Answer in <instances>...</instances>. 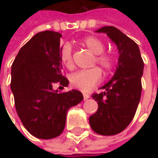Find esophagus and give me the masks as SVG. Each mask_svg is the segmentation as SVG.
Returning a JSON list of instances; mask_svg holds the SVG:
<instances>
[{
  "mask_svg": "<svg viewBox=\"0 0 158 158\" xmlns=\"http://www.w3.org/2000/svg\"><path fill=\"white\" fill-rule=\"evenodd\" d=\"M82 95H83V98H84V100H87L88 98H89V97H90V96H89V94H87V93H83Z\"/></svg>",
  "mask_w": 158,
  "mask_h": 158,
  "instance_id": "esophagus-1",
  "label": "esophagus"
}]
</instances>
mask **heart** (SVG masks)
I'll list each match as a JSON object with an SVG mask.
<instances>
[{
  "mask_svg": "<svg viewBox=\"0 0 158 158\" xmlns=\"http://www.w3.org/2000/svg\"><path fill=\"white\" fill-rule=\"evenodd\" d=\"M83 45L96 54L95 62L100 65L106 72L112 71L116 66V59L110 53H104L105 45L98 38L95 36H88L82 40ZM60 59L61 63L67 69H72L74 66L72 58V48L69 44H64L60 51ZM102 71L99 68L95 67L87 70H80L70 76V82L72 86L81 89L82 91H88L95 85L99 83L102 80Z\"/></svg>",
  "mask_w": 158,
  "mask_h": 158,
  "instance_id": "1",
  "label": "heart"
}]
</instances>
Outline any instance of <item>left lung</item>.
<instances>
[{
	"instance_id": "left-lung-1",
	"label": "left lung",
	"mask_w": 158,
	"mask_h": 158,
	"mask_svg": "<svg viewBox=\"0 0 158 158\" xmlns=\"http://www.w3.org/2000/svg\"><path fill=\"white\" fill-rule=\"evenodd\" d=\"M96 32L106 33L116 44L119 56L114 76L100 88L105 91L92 94L98 109L89 121L97 134L113 135L124 130L135 114L142 94L144 63L138 45L118 29L105 26Z\"/></svg>"
}]
</instances>
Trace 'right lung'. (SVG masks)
<instances>
[{"label":"right lung","mask_w":158,"mask_h":158,"mask_svg":"<svg viewBox=\"0 0 158 158\" xmlns=\"http://www.w3.org/2000/svg\"><path fill=\"white\" fill-rule=\"evenodd\" d=\"M60 38L61 34L51 31L37 33L20 49L11 67L16 112L28 132L40 139L59 136L68 110L83 99L79 90L59 92L52 88L57 82L69 85L61 74Z\"/></svg>","instance_id":"right-lung-1"}]
</instances>
